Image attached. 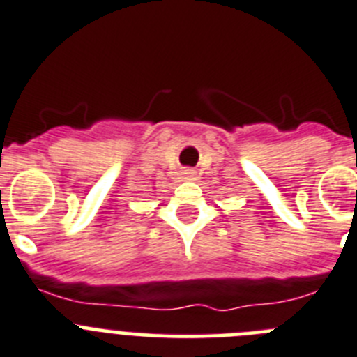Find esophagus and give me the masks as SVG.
<instances>
[{"instance_id":"esophagus-1","label":"esophagus","mask_w":357,"mask_h":357,"mask_svg":"<svg viewBox=\"0 0 357 357\" xmlns=\"http://www.w3.org/2000/svg\"><path fill=\"white\" fill-rule=\"evenodd\" d=\"M194 174H195V172H194V171H190V169H188V171H185L186 179H194Z\"/></svg>"}]
</instances>
